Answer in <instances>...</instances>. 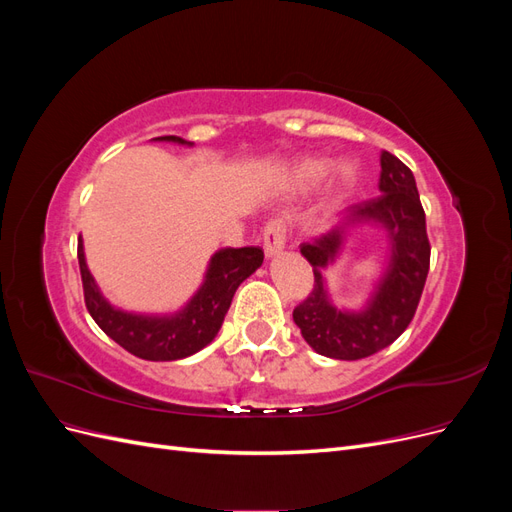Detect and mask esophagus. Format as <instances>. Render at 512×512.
Listing matches in <instances>:
<instances>
[{
    "label": "esophagus",
    "mask_w": 512,
    "mask_h": 512,
    "mask_svg": "<svg viewBox=\"0 0 512 512\" xmlns=\"http://www.w3.org/2000/svg\"><path fill=\"white\" fill-rule=\"evenodd\" d=\"M262 245H265V254L269 258L277 256L286 245V224L282 220H273L265 226V235H262Z\"/></svg>",
    "instance_id": "1"
}]
</instances>
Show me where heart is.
<instances>
[{"instance_id": "heart-1", "label": "heart", "mask_w": 512, "mask_h": 512, "mask_svg": "<svg viewBox=\"0 0 512 512\" xmlns=\"http://www.w3.org/2000/svg\"><path fill=\"white\" fill-rule=\"evenodd\" d=\"M331 162L329 160H320V158H312V160H303L297 170H294V177L301 185H316L320 183L324 177L331 173ZM354 183V168L352 166H344L342 175H339V190L346 192L350 185Z\"/></svg>"}]
</instances>
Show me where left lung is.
<instances>
[{
    "label": "left lung",
    "instance_id": "left-lung-1",
    "mask_svg": "<svg viewBox=\"0 0 512 512\" xmlns=\"http://www.w3.org/2000/svg\"><path fill=\"white\" fill-rule=\"evenodd\" d=\"M380 166L376 198L352 205L342 224L301 243V254L314 267V290L294 307L292 318L305 342L329 359L359 361L391 346L412 322L429 273L431 245L412 170L389 151L380 153ZM369 221L390 232V269L363 310H337L328 301L321 269L334 261L347 228Z\"/></svg>",
    "mask_w": 512,
    "mask_h": 512
}]
</instances>
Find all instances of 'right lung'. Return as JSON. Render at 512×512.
<instances>
[{
	"label": "right lung",
	"mask_w": 512,
	"mask_h": 512,
	"mask_svg": "<svg viewBox=\"0 0 512 512\" xmlns=\"http://www.w3.org/2000/svg\"><path fill=\"white\" fill-rule=\"evenodd\" d=\"M156 141L192 145L179 136H158ZM265 252L260 247H226L211 256L203 286L181 312L170 316H143L115 309L91 277L83 241L79 239V267L85 305L98 327L123 350L145 361H177L203 350L218 335L232 297L243 280L260 265Z\"/></svg>",
	"instance_id": "obj_1"
}]
</instances>
